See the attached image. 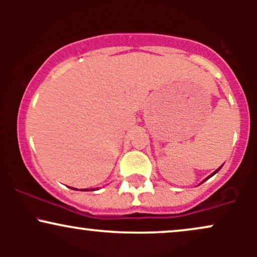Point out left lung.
I'll use <instances>...</instances> for the list:
<instances>
[{"label": "left lung", "instance_id": "8db88e82", "mask_svg": "<svg viewBox=\"0 0 257 257\" xmlns=\"http://www.w3.org/2000/svg\"><path fill=\"white\" fill-rule=\"evenodd\" d=\"M221 167H222V166H221ZM221 167H220V168H219V169H217V170H215V172H214L213 174H211V175H210V176H209V178H211V176H213V175H214V174H216L217 172H219V170L221 169ZM209 178H208V179H209ZM205 180H206V179H205ZM205 180H204V181H205Z\"/></svg>", "mask_w": 257, "mask_h": 257}]
</instances>
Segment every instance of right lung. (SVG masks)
<instances>
[{
    "label": "right lung",
    "mask_w": 257,
    "mask_h": 257,
    "mask_svg": "<svg viewBox=\"0 0 257 257\" xmlns=\"http://www.w3.org/2000/svg\"><path fill=\"white\" fill-rule=\"evenodd\" d=\"M81 191H94V188H93V190H89V188H85V190H81Z\"/></svg>",
    "instance_id": "add662e5"
}]
</instances>
